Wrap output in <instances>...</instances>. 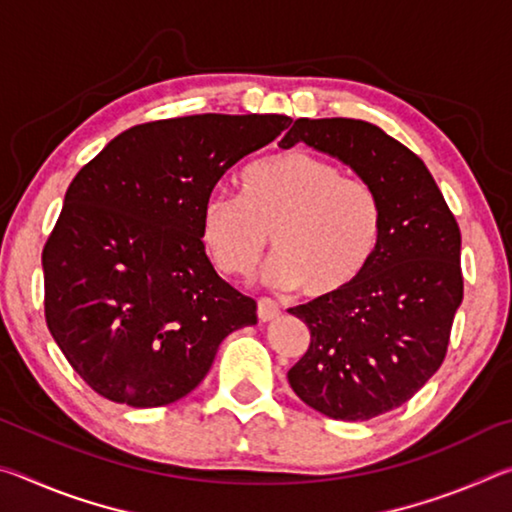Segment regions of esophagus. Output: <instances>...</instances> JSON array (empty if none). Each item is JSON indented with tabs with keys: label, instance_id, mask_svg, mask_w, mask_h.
I'll use <instances>...</instances> for the list:
<instances>
[{
	"label": "esophagus",
	"instance_id": "1",
	"mask_svg": "<svg viewBox=\"0 0 512 512\" xmlns=\"http://www.w3.org/2000/svg\"><path fill=\"white\" fill-rule=\"evenodd\" d=\"M277 316H280V307H277L271 298L257 300V318L262 320V323H268V320H273Z\"/></svg>",
	"mask_w": 512,
	"mask_h": 512
}]
</instances>
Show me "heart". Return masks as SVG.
Segmentation results:
<instances>
[{"label": "heart", "mask_w": 512, "mask_h": 512, "mask_svg": "<svg viewBox=\"0 0 512 512\" xmlns=\"http://www.w3.org/2000/svg\"><path fill=\"white\" fill-rule=\"evenodd\" d=\"M384 207L377 189L307 151L253 164L241 176V196L205 198L201 235L219 271L246 277L273 241L268 280L309 298L336 296L375 257Z\"/></svg>", "instance_id": "obj_1"}]
</instances>
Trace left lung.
<instances>
[{
  "instance_id": "left-lung-1",
  "label": "left lung",
  "mask_w": 512,
  "mask_h": 512,
  "mask_svg": "<svg viewBox=\"0 0 512 512\" xmlns=\"http://www.w3.org/2000/svg\"><path fill=\"white\" fill-rule=\"evenodd\" d=\"M305 142L377 189L384 230L370 266L348 289L291 307L311 341L289 384L334 420L397 409L445 359L463 302L461 230L424 162L361 119H296L282 149Z\"/></svg>"
}]
</instances>
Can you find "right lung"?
<instances>
[{"label":"right lung","mask_w":512,"mask_h":512,"mask_svg":"<svg viewBox=\"0 0 512 512\" xmlns=\"http://www.w3.org/2000/svg\"><path fill=\"white\" fill-rule=\"evenodd\" d=\"M291 117L192 115L133 126L67 187L42 250L45 318L92 391L153 409L205 379L221 341L257 323V302L205 255V198Z\"/></svg>","instance_id":"right-lung-1"}]
</instances>
